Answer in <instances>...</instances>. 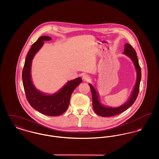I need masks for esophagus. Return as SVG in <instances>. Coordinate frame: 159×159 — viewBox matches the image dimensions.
Here are the masks:
<instances>
[{
  "label": "esophagus",
  "instance_id": "esophagus-1",
  "mask_svg": "<svg viewBox=\"0 0 159 159\" xmlns=\"http://www.w3.org/2000/svg\"><path fill=\"white\" fill-rule=\"evenodd\" d=\"M82 78H83L84 81H87L88 82V81H89L90 80V77H89V75H83Z\"/></svg>",
  "mask_w": 159,
  "mask_h": 159
}]
</instances>
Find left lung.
Here are the masks:
<instances>
[{
    "label": "left lung",
    "mask_w": 159,
    "mask_h": 159,
    "mask_svg": "<svg viewBox=\"0 0 159 159\" xmlns=\"http://www.w3.org/2000/svg\"><path fill=\"white\" fill-rule=\"evenodd\" d=\"M124 51V52H123V53L129 56L130 58L132 61L133 62V64L136 69L137 79H136V84L129 100L126 103H124L123 105L115 108L106 107L102 105L99 101L98 95L97 93V91H95V88H93L92 84H89L91 88L92 96H93V110L97 115L101 116H103V117L112 116L118 115L122 112L125 111L134 103L138 95L139 91L140 79H141V69H140V66L139 64L138 57L136 55L137 54L135 50L133 48L130 44L128 43H126L125 44V48Z\"/></svg>",
    "instance_id": "1"
}]
</instances>
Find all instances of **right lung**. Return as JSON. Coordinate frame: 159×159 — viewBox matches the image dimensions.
I'll return each mask as SVG.
<instances>
[{
    "instance_id": "add662e5",
    "label": "right lung",
    "mask_w": 159,
    "mask_h": 159,
    "mask_svg": "<svg viewBox=\"0 0 159 159\" xmlns=\"http://www.w3.org/2000/svg\"><path fill=\"white\" fill-rule=\"evenodd\" d=\"M51 37L42 36L34 43L26 56L22 72L23 84L26 98L30 105L43 114L56 116L62 115L68 109L70 97L75 88L82 82V79L78 77L67 84L57 93L46 95L38 91L31 80V65L35 55L44 44V41L51 40Z\"/></svg>"
}]
</instances>
